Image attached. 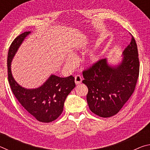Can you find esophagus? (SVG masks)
I'll return each mask as SVG.
<instances>
[{"instance_id":"obj_1","label":"esophagus","mask_w":150,"mask_h":150,"mask_svg":"<svg viewBox=\"0 0 150 150\" xmlns=\"http://www.w3.org/2000/svg\"><path fill=\"white\" fill-rule=\"evenodd\" d=\"M75 82L76 83V85H79V84H80V83H81V82H82V78H81V75H75Z\"/></svg>"}]
</instances>
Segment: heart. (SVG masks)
<instances>
[{"label": "heart", "instance_id": "b5f03b06", "mask_svg": "<svg viewBox=\"0 0 150 150\" xmlns=\"http://www.w3.org/2000/svg\"><path fill=\"white\" fill-rule=\"evenodd\" d=\"M95 60H96V57L95 55H91V56L90 57V62L93 63L95 62ZM67 61H68V63H74L75 59V58H73V57H69V58H68Z\"/></svg>", "mask_w": 150, "mask_h": 150}]
</instances>
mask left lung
<instances>
[{
  "instance_id": "1",
  "label": "left lung",
  "mask_w": 150,
  "mask_h": 150,
  "mask_svg": "<svg viewBox=\"0 0 150 150\" xmlns=\"http://www.w3.org/2000/svg\"><path fill=\"white\" fill-rule=\"evenodd\" d=\"M131 35L120 65L112 67L106 59H101L83 71V83L88 87V107L100 117L116 115L135 90L139 62L135 39Z\"/></svg>"
}]
</instances>
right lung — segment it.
<instances>
[{
  "instance_id": "1",
  "label": "right lung",
  "mask_w": 150,
  "mask_h": 150,
  "mask_svg": "<svg viewBox=\"0 0 150 150\" xmlns=\"http://www.w3.org/2000/svg\"><path fill=\"white\" fill-rule=\"evenodd\" d=\"M30 32H25L15 38L10 46L7 67L8 80L15 97L30 115L42 122H50L59 117L63 110L67 95L75 87L72 75L59 77L52 75L41 87L27 89L15 81L11 73V62L20 44Z\"/></svg>"
}]
</instances>
